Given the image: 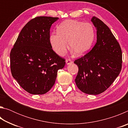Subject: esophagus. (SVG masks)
Segmentation results:
<instances>
[{
	"instance_id": "1",
	"label": "esophagus",
	"mask_w": 128,
	"mask_h": 128,
	"mask_svg": "<svg viewBox=\"0 0 128 128\" xmlns=\"http://www.w3.org/2000/svg\"><path fill=\"white\" fill-rule=\"evenodd\" d=\"M66 63L67 65H69V64H72L73 62L70 59H66Z\"/></svg>"
}]
</instances>
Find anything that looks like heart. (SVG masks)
<instances>
[{"label": "heart", "instance_id": "1", "mask_svg": "<svg viewBox=\"0 0 128 128\" xmlns=\"http://www.w3.org/2000/svg\"><path fill=\"white\" fill-rule=\"evenodd\" d=\"M94 30L91 24L69 20L60 24L58 32L50 34L49 41L53 50L63 56L69 47L77 56L90 50L94 40Z\"/></svg>", "mask_w": 128, "mask_h": 128}]
</instances>
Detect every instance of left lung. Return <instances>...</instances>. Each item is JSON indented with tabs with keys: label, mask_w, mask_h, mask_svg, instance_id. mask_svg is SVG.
Instances as JSON below:
<instances>
[{
	"label": "left lung",
	"mask_w": 128,
	"mask_h": 128,
	"mask_svg": "<svg viewBox=\"0 0 128 128\" xmlns=\"http://www.w3.org/2000/svg\"><path fill=\"white\" fill-rule=\"evenodd\" d=\"M96 43L89 52L74 61L78 66L75 82L84 93L98 95L106 90L120 74L122 51L111 30L100 19L92 17Z\"/></svg>",
	"instance_id": "1"
}]
</instances>
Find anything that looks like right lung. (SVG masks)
<instances>
[{
  "instance_id": "right-lung-1",
  "label": "right lung",
  "mask_w": 128,
  "mask_h": 128,
  "mask_svg": "<svg viewBox=\"0 0 128 128\" xmlns=\"http://www.w3.org/2000/svg\"><path fill=\"white\" fill-rule=\"evenodd\" d=\"M58 17H36L21 30L10 53L13 77L30 94H44L55 84L65 59L52 49L49 41L52 24Z\"/></svg>"
}]
</instances>
